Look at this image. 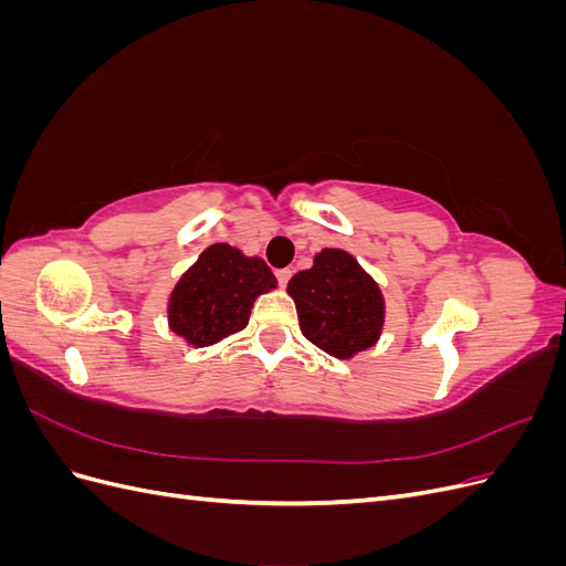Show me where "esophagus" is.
<instances>
[{"label":"esophagus","mask_w":566,"mask_h":566,"mask_svg":"<svg viewBox=\"0 0 566 566\" xmlns=\"http://www.w3.org/2000/svg\"><path fill=\"white\" fill-rule=\"evenodd\" d=\"M290 276H293V271H290V269H279V271H276V281H279V285H281V287H285V285H287Z\"/></svg>","instance_id":"1"}]
</instances>
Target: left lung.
Instances as JSON below:
<instances>
[{
    "label": "left lung",
    "instance_id": "1",
    "mask_svg": "<svg viewBox=\"0 0 566 566\" xmlns=\"http://www.w3.org/2000/svg\"><path fill=\"white\" fill-rule=\"evenodd\" d=\"M287 293L295 300L302 335L325 354L352 358L382 333L380 287L345 250H321L312 269L290 279Z\"/></svg>",
    "mask_w": 566,
    "mask_h": 566
}]
</instances>
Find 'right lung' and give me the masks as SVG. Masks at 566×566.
<instances>
[{"label": "right lung", "instance_id": "obj_1", "mask_svg": "<svg viewBox=\"0 0 566 566\" xmlns=\"http://www.w3.org/2000/svg\"><path fill=\"white\" fill-rule=\"evenodd\" d=\"M276 287V276L260 256H245L214 243L179 279L169 295V328L188 345L208 347L243 331L254 300Z\"/></svg>", "mask_w": 566, "mask_h": 566}]
</instances>
